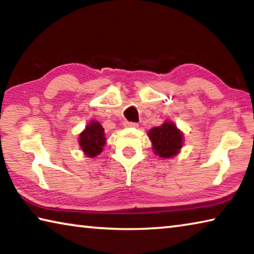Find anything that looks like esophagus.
Returning <instances> with one entry per match:
<instances>
[{
	"instance_id": "34e87169",
	"label": "esophagus",
	"mask_w": 254,
	"mask_h": 254,
	"mask_svg": "<svg viewBox=\"0 0 254 254\" xmlns=\"http://www.w3.org/2000/svg\"><path fill=\"white\" fill-rule=\"evenodd\" d=\"M139 124L134 122H124V127H137Z\"/></svg>"
}]
</instances>
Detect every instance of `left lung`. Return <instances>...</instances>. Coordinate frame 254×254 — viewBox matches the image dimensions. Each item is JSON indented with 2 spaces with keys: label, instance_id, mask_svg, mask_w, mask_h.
Segmentation results:
<instances>
[{
  "label": "left lung",
  "instance_id": "obj_1",
  "mask_svg": "<svg viewBox=\"0 0 254 254\" xmlns=\"http://www.w3.org/2000/svg\"><path fill=\"white\" fill-rule=\"evenodd\" d=\"M148 136L154 154L162 159L177 156L184 144V133L171 121H165L161 126L150 128Z\"/></svg>",
  "mask_w": 254,
  "mask_h": 254
}]
</instances>
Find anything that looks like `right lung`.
Instances as JSON below:
<instances>
[{
    "instance_id": "1",
    "label": "right lung",
    "mask_w": 254,
    "mask_h": 254,
    "mask_svg": "<svg viewBox=\"0 0 254 254\" xmlns=\"http://www.w3.org/2000/svg\"><path fill=\"white\" fill-rule=\"evenodd\" d=\"M106 137L104 128L100 122L91 121L85 127V130L80 132L78 144L86 157L95 158L104 149Z\"/></svg>"
}]
</instances>
